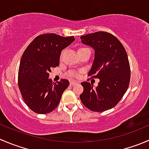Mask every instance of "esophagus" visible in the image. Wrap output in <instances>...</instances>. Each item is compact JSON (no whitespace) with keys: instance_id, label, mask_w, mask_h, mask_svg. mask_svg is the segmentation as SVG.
Instances as JSON below:
<instances>
[{"instance_id":"obj_1","label":"esophagus","mask_w":149,"mask_h":149,"mask_svg":"<svg viewBox=\"0 0 149 149\" xmlns=\"http://www.w3.org/2000/svg\"><path fill=\"white\" fill-rule=\"evenodd\" d=\"M76 84H77V82H76V81H70V86H74V85Z\"/></svg>"}]
</instances>
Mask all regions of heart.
Returning a JSON list of instances; mask_svg holds the SVG:
<instances>
[{
	"label": "heart",
	"mask_w": 149,
	"mask_h": 149,
	"mask_svg": "<svg viewBox=\"0 0 149 149\" xmlns=\"http://www.w3.org/2000/svg\"><path fill=\"white\" fill-rule=\"evenodd\" d=\"M68 76L69 77H78L79 76V73L76 71H70L68 73Z\"/></svg>",
	"instance_id": "obj_1"
}]
</instances>
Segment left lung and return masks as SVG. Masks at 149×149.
<instances>
[{
  "label": "left lung",
  "mask_w": 149,
  "mask_h": 149,
  "mask_svg": "<svg viewBox=\"0 0 149 149\" xmlns=\"http://www.w3.org/2000/svg\"><path fill=\"white\" fill-rule=\"evenodd\" d=\"M81 42L95 49V58L88 76L100 79L95 88L82 82V103L95 112L113 108L126 92L130 80L127 54L122 43L107 32H96L81 36Z\"/></svg>",
  "instance_id": "obj_1"
}]
</instances>
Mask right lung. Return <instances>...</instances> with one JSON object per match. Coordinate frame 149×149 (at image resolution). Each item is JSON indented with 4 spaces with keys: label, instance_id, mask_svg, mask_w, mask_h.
<instances>
[{
    "label": "right lung",
    "instance_id": "obj_1",
    "mask_svg": "<svg viewBox=\"0 0 149 149\" xmlns=\"http://www.w3.org/2000/svg\"><path fill=\"white\" fill-rule=\"evenodd\" d=\"M73 36L55 33L37 36L28 45L20 60L18 86L26 105L33 112L45 114L55 109L69 81L57 83L49 78L51 69L60 64L61 52L74 41Z\"/></svg>",
    "mask_w": 149,
    "mask_h": 149
}]
</instances>
